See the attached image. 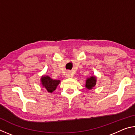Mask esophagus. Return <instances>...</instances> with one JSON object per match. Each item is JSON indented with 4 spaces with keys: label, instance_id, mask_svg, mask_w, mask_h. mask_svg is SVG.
Wrapping results in <instances>:
<instances>
[{
    "label": "esophagus",
    "instance_id": "1",
    "mask_svg": "<svg viewBox=\"0 0 135 135\" xmlns=\"http://www.w3.org/2000/svg\"><path fill=\"white\" fill-rule=\"evenodd\" d=\"M65 77L67 78H70V77H71V73L70 71H67L65 74Z\"/></svg>",
    "mask_w": 135,
    "mask_h": 135
}]
</instances>
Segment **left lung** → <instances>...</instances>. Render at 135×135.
<instances>
[{
    "label": "left lung",
    "instance_id": "1",
    "mask_svg": "<svg viewBox=\"0 0 135 135\" xmlns=\"http://www.w3.org/2000/svg\"><path fill=\"white\" fill-rule=\"evenodd\" d=\"M97 84V77L95 76H91L88 78L86 80L85 86L88 89H92Z\"/></svg>",
    "mask_w": 135,
    "mask_h": 135
}]
</instances>
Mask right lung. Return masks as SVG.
<instances>
[{"mask_svg": "<svg viewBox=\"0 0 135 135\" xmlns=\"http://www.w3.org/2000/svg\"><path fill=\"white\" fill-rule=\"evenodd\" d=\"M59 80H53L48 76H43L41 77V84L48 92L52 93L56 89L57 86L60 83Z\"/></svg>", "mask_w": 135, "mask_h": 135, "instance_id": "obj_1", "label": "right lung"}]
</instances>
